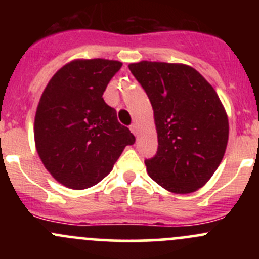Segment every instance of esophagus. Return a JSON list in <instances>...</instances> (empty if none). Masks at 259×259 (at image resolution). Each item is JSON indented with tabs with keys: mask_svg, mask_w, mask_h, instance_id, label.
I'll return each mask as SVG.
<instances>
[{
	"mask_svg": "<svg viewBox=\"0 0 259 259\" xmlns=\"http://www.w3.org/2000/svg\"><path fill=\"white\" fill-rule=\"evenodd\" d=\"M130 132H132L134 135H138V125L137 124L130 125Z\"/></svg>",
	"mask_w": 259,
	"mask_h": 259,
	"instance_id": "obj_1",
	"label": "esophagus"
}]
</instances>
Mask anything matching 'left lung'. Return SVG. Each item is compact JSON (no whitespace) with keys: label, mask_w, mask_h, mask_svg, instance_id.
I'll return each mask as SVG.
<instances>
[{"label":"left lung","mask_w":259,"mask_h":259,"mask_svg":"<svg viewBox=\"0 0 259 259\" xmlns=\"http://www.w3.org/2000/svg\"><path fill=\"white\" fill-rule=\"evenodd\" d=\"M129 69L154 110L158 151L146 159L149 177L176 194L193 193L211 178L228 143L229 124L213 86L183 64L140 61Z\"/></svg>","instance_id":"1"}]
</instances>
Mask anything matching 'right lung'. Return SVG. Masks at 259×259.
<instances>
[{
  "label": "right lung",
  "mask_w": 259,
  "mask_h": 259,
  "mask_svg": "<svg viewBox=\"0 0 259 259\" xmlns=\"http://www.w3.org/2000/svg\"><path fill=\"white\" fill-rule=\"evenodd\" d=\"M121 62L74 60L62 66L41 95L35 116V144L45 168L71 189L98 184L135 137L104 101Z\"/></svg>",
  "instance_id": "1"
}]
</instances>
